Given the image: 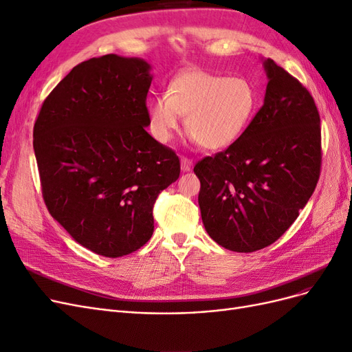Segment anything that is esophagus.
Masks as SVG:
<instances>
[{
    "mask_svg": "<svg viewBox=\"0 0 352 352\" xmlns=\"http://www.w3.org/2000/svg\"><path fill=\"white\" fill-rule=\"evenodd\" d=\"M180 168H182V172H190L192 170V160L186 157L180 158Z\"/></svg>",
    "mask_w": 352,
    "mask_h": 352,
    "instance_id": "esophagus-1",
    "label": "esophagus"
}]
</instances>
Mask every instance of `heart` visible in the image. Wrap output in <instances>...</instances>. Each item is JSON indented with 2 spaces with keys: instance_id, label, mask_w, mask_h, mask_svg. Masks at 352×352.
I'll use <instances>...</instances> for the list:
<instances>
[{
  "instance_id": "b5f03b06",
  "label": "heart",
  "mask_w": 352,
  "mask_h": 352,
  "mask_svg": "<svg viewBox=\"0 0 352 352\" xmlns=\"http://www.w3.org/2000/svg\"><path fill=\"white\" fill-rule=\"evenodd\" d=\"M255 109L257 92L248 79L188 69L170 82L168 94L150 101L148 120L153 136L166 144L186 116V127L195 141L210 150H223L242 136Z\"/></svg>"
}]
</instances>
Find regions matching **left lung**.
<instances>
[{
	"label": "left lung",
	"instance_id": "obj_1",
	"mask_svg": "<svg viewBox=\"0 0 352 352\" xmlns=\"http://www.w3.org/2000/svg\"><path fill=\"white\" fill-rule=\"evenodd\" d=\"M263 66L269 79L263 107L235 144L194 167L204 228L236 252L278 241L320 176V116L313 97L273 60Z\"/></svg>",
	"mask_w": 352,
	"mask_h": 352
}]
</instances>
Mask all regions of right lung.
<instances>
[{
    "mask_svg": "<svg viewBox=\"0 0 352 352\" xmlns=\"http://www.w3.org/2000/svg\"><path fill=\"white\" fill-rule=\"evenodd\" d=\"M151 80L142 58L87 60L51 91L34 126L50 214L104 257H123L150 241L154 202L180 173L175 151L145 131Z\"/></svg>",
    "mask_w": 352,
    "mask_h": 352,
    "instance_id": "add662e5",
    "label": "right lung"
}]
</instances>
